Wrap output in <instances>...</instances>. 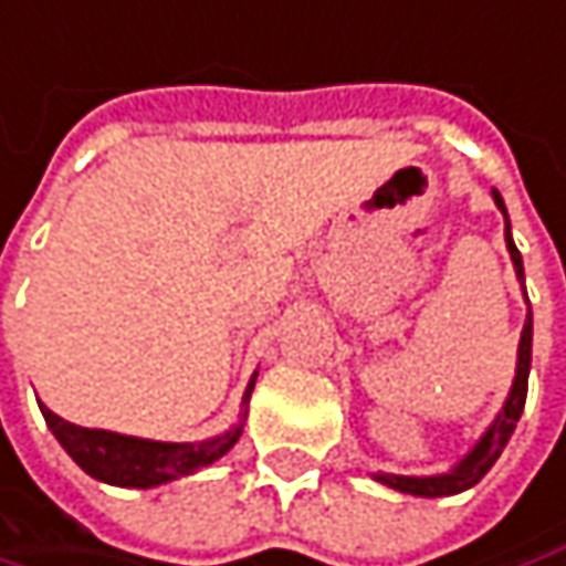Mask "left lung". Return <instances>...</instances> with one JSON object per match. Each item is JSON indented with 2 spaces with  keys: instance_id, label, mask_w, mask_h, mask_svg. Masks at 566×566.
I'll return each instance as SVG.
<instances>
[{
  "instance_id": "1",
  "label": "left lung",
  "mask_w": 566,
  "mask_h": 566,
  "mask_svg": "<svg viewBox=\"0 0 566 566\" xmlns=\"http://www.w3.org/2000/svg\"><path fill=\"white\" fill-rule=\"evenodd\" d=\"M499 210L505 213V203L499 197V190L492 193ZM505 242H509V252H512V262H515V272L518 279H525V269H522V252L515 249L512 235H509V217H505ZM528 369H532V307H528V321H525V331H522V343H518V373H515V382L509 391V401L502 408V415L495 418V424L489 428L486 437L467 453V460L460 467H453L450 473H440V476H376L379 483L398 489V492H411V495H453V492H463V489L476 486L492 463L499 460V453L505 450L509 437L515 431L522 411H525V398H528Z\"/></svg>"
}]
</instances>
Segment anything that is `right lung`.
<instances>
[{"mask_svg":"<svg viewBox=\"0 0 566 566\" xmlns=\"http://www.w3.org/2000/svg\"><path fill=\"white\" fill-rule=\"evenodd\" d=\"M249 395H252V386L245 388V398ZM41 415L83 473L113 486L135 489L161 486L168 480L210 467L242 434V428H232L223 437H213L203 443H161V440H142V437L113 434V431H96V428H77L57 418L51 408H41Z\"/></svg>","mask_w":566,"mask_h":566,"instance_id":"obj_1","label":"right lung"}]
</instances>
